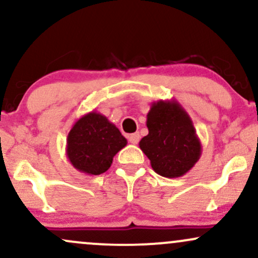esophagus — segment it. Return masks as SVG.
Returning a JSON list of instances; mask_svg holds the SVG:
<instances>
[{"label": "esophagus", "instance_id": "esophagus-1", "mask_svg": "<svg viewBox=\"0 0 258 258\" xmlns=\"http://www.w3.org/2000/svg\"><path fill=\"white\" fill-rule=\"evenodd\" d=\"M139 139H141V136H139V133H138V132L132 133V135H130V136H128V141H130V143H132V144H137L138 142H139Z\"/></svg>", "mask_w": 258, "mask_h": 258}]
</instances>
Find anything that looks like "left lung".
<instances>
[{
	"instance_id": "obj_1",
	"label": "left lung",
	"mask_w": 258,
	"mask_h": 258,
	"mask_svg": "<svg viewBox=\"0 0 258 258\" xmlns=\"http://www.w3.org/2000/svg\"><path fill=\"white\" fill-rule=\"evenodd\" d=\"M147 127L149 133L141 139L139 148L160 176L182 177L199 161L200 139L190 116L177 100L152 103Z\"/></svg>"
}]
</instances>
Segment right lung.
I'll list each match as a JSON object with an SVG mask.
<instances>
[{
	"mask_svg": "<svg viewBox=\"0 0 258 258\" xmlns=\"http://www.w3.org/2000/svg\"><path fill=\"white\" fill-rule=\"evenodd\" d=\"M127 139L100 112L91 111L74 123L67 138V156L76 170L86 174L104 173L112 159L126 147Z\"/></svg>",
	"mask_w": 258,
	"mask_h": 258,
	"instance_id": "1",
	"label": "right lung"
}]
</instances>
